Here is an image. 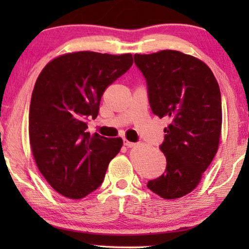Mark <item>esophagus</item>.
I'll return each mask as SVG.
<instances>
[{
    "mask_svg": "<svg viewBox=\"0 0 249 249\" xmlns=\"http://www.w3.org/2000/svg\"><path fill=\"white\" fill-rule=\"evenodd\" d=\"M124 145L127 146V147H129V148L135 147V146H136L135 142H129V141H124Z\"/></svg>",
    "mask_w": 249,
    "mask_h": 249,
    "instance_id": "esophagus-1",
    "label": "esophagus"
}]
</instances>
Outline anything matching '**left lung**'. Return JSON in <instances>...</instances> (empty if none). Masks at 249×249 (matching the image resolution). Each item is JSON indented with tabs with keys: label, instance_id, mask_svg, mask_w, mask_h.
Here are the masks:
<instances>
[{
	"label": "left lung",
	"instance_id": "obj_1",
	"mask_svg": "<svg viewBox=\"0 0 249 249\" xmlns=\"http://www.w3.org/2000/svg\"><path fill=\"white\" fill-rule=\"evenodd\" d=\"M136 66L147 81L153 113L168 118L161 151L165 172L147 187L164 199L192 193L215 156L222 128L219 84L197 57L164 50L135 54Z\"/></svg>",
	"mask_w": 249,
	"mask_h": 249
}]
</instances>
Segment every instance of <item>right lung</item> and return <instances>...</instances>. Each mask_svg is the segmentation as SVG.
Here are the masks:
<instances>
[{"instance_id": "add662e5", "label": "right lung", "mask_w": 249, "mask_h": 249, "mask_svg": "<svg viewBox=\"0 0 249 249\" xmlns=\"http://www.w3.org/2000/svg\"><path fill=\"white\" fill-rule=\"evenodd\" d=\"M130 53H66L44 67L29 107V141L36 165L50 186L64 197L80 199L103 182L122 139L90 135L105 89L127 72Z\"/></svg>"}]
</instances>
